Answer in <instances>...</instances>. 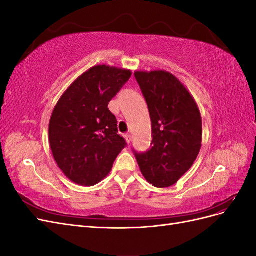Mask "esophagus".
Returning a JSON list of instances; mask_svg holds the SVG:
<instances>
[{
  "label": "esophagus",
  "mask_w": 256,
  "mask_h": 256,
  "mask_svg": "<svg viewBox=\"0 0 256 256\" xmlns=\"http://www.w3.org/2000/svg\"><path fill=\"white\" fill-rule=\"evenodd\" d=\"M125 138H126V141H127V143L129 144V143L131 142V140H132V136H131V134H125Z\"/></svg>",
  "instance_id": "34e87169"
}]
</instances>
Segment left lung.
<instances>
[{
	"instance_id": "left-lung-1",
	"label": "left lung",
	"mask_w": 256,
	"mask_h": 256,
	"mask_svg": "<svg viewBox=\"0 0 256 256\" xmlns=\"http://www.w3.org/2000/svg\"><path fill=\"white\" fill-rule=\"evenodd\" d=\"M152 120V141L145 152L134 150L145 180L171 187L192 166L202 145V118L182 83L164 70L136 72Z\"/></svg>"
}]
</instances>
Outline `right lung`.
Returning <instances> with one entry per match:
<instances>
[{
  "instance_id": "right-lung-1",
  "label": "right lung",
  "mask_w": 256,
  "mask_h": 256,
  "mask_svg": "<svg viewBox=\"0 0 256 256\" xmlns=\"http://www.w3.org/2000/svg\"><path fill=\"white\" fill-rule=\"evenodd\" d=\"M130 76L127 69L92 67L54 108L49 122L50 147L58 168L72 182L88 187L102 182L126 147L108 106Z\"/></svg>"
}]
</instances>
